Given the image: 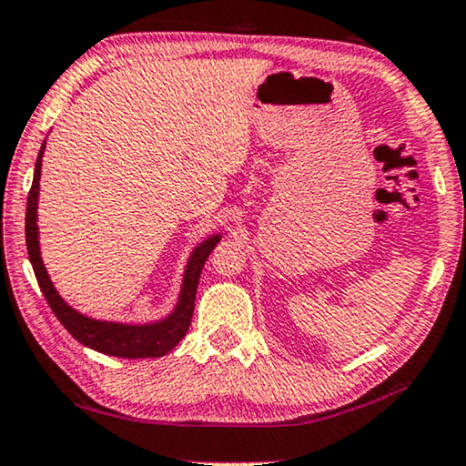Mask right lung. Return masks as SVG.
Wrapping results in <instances>:
<instances>
[{"label":"right lung","mask_w":466,"mask_h":466,"mask_svg":"<svg viewBox=\"0 0 466 466\" xmlns=\"http://www.w3.org/2000/svg\"><path fill=\"white\" fill-rule=\"evenodd\" d=\"M42 154H45V143H42L38 160H35L34 168V181L32 190L27 195V214H25V241L29 261H32L35 280L42 289V295L51 306V310L59 319V323L70 331L72 338L86 347L94 349V351L113 355V358H126V360H138V358H162L190 328L192 310H195V298H197V285L201 278V269L205 261H208L209 252L214 250L216 244L220 241V235H211L205 241H201L188 258L184 271V282H181V293L177 299L175 310L162 319L158 323H145V325H130V323H113V321H96L86 314L76 312L66 301L59 298L57 289L53 287L51 278L46 274L45 263L40 257V244H38V190H40V171H42Z\"/></svg>","instance_id":"right-lung-1"}]
</instances>
